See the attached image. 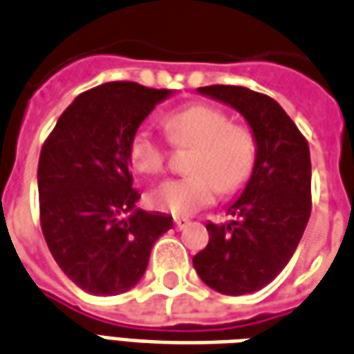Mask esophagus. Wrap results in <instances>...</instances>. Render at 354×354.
Masks as SVG:
<instances>
[{
    "instance_id": "1",
    "label": "esophagus",
    "mask_w": 354,
    "mask_h": 354,
    "mask_svg": "<svg viewBox=\"0 0 354 354\" xmlns=\"http://www.w3.org/2000/svg\"><path fill=\"white\" fill-rule=\"evenodd\" d=\"M174 226H176V230L187 228V226H189V220H187V218H180V216H178V218H174Z\"/></svg>"
}]
</instances>
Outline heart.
<instances>
[{
    "label": "heart",
    "instance_id": "b5f03b06",
    "mask_svg": "<svg viewBox=\"0 0 354 354\" xmlns=\"http://www.w3.org/2000/svg\"><path fill=\"white\" fill-rule=\"evenodd\" d=\"M169 142L176 147H194L187 159V176L172 178L153 189L155 209L174 216L192 214L214 201L216 194H236L245 187L257 167V138L249 126L232 124L222 109L194 103L165 117ZM128 159L136 172L159 176L167 167L169 145L147 128L136 130Z\"/></svg>",
    "mask_w": 354,
    "mask_h": 354
}]
</instances>
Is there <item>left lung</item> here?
<instances>
[{
  "label": "left lung",
  "instance_id": "8db88e82",
  "mask_svg": "<svg viewBox=\"0 0 354 354\" xmlns=\"http://www.w3.org/2000/svg\"><path fill=\"white\" fill-rule=\"evenodd\" d=\"M201 93L237 109L257 138V167L228 214L207 222L209 243L194 257L199 278L224 295L270 283L289 263L313 209L306 138L276 101L241 86H205Z\"/></svg>",
  "mask_w": 354,
  "mask_h": 354
}]
</instances>
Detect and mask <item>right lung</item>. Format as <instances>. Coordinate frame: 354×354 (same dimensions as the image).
Instances as JSON below:
<instances>
[{
  "mask_svg": "<svg viewBox=\"0 0 354 354\" xmlns=\"http://www.w3.org/2000/svg\"><path fill=\"white\" fill-rule=\"evenodd\" d=\"M169 90L109 82L80 93L59 117L38 162L39 224L59 268L91 295L142 280L172 216L136 211L128 147Z\"/></svg>",
  "mask_w": 354,
  "mask_h": 354,
  "instance_id": "obj_1",
  "label": "right lung"
}]
</instances>
